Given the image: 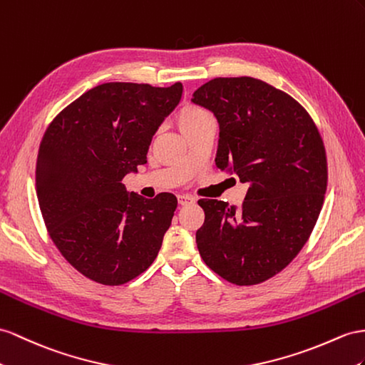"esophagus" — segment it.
<instances>
[{"label": "esophagus", "instance_id": "obj_1", "mask_svg": "<svg viewBox=\"0 0 365 365\" xmlns=\"http://www.w3.org/2000/svg\"><path fill=\"white\" fill-rule=\"evenodd\" d=\"M177 199H179L180 205H190V203L195 202L192 195H188V194H179V195H177Z\"/></svg>", "mask_w": 365, "mask_h": 365}]
</instances>
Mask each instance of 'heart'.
<instances>
[{
    "label": "heart",
    "instance_id": "obj_1",
    "mask_svg": "<svg viewBox=\"0 0 365 365\" xmlns=\"http://www.w3.org/2000/svg\"><path fill=\"white\" fill-rule=\"evenodd\" d=\"M175 120H177V125H179V128L182 129V133L190 137L194 130H197L202 125H205L207 121L212 118L203 108L192 105V103H188V105H185L179 109V112H177L175 115Z\"/></svg>",
    "mask_w": 365,
    "mask_h": 365
}]
</instances>
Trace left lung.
Masks as SVG:
<instances>
[{
    "label": "left lung",
    "instance_id": "obj_1",
    "mask_svg": "<svg viewBox=\"0 0 365 365\" xmlns=\"http://www.w3.org/2000/svg\"><path fill=\"white\" fill-rule=\"evenodd\" d=\"M219 121L216 165L248 183L240 207L200 199L199 253L214 273L248 287L272 279L307 244L327 190V154L307 109L251 77H219L194 92Z\"/></svg>",
    "mask_w": 365,
    "mask_h": 365
}]
</instances>
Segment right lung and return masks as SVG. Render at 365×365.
I'll use <instances>...</instances> for the list:
<instances>
[{
	"label": "right lung",
	"instance_id": "obj_1",
	"mask_svg": "<svg viewBox=\"0 0 365 365\" xmlns=\"http://www.w3.org/2000/svg\"><path fill=\"white\" fill-rule=\"evenodd\" d=\"M182 83H105L51 121L36 157V195L61 256L83 276L121 285L158 255L177 199L126 192L123 177L146 163L153 135L182 97Z\"/></svg>",
	"mask_w": 365,
	"mask_h": 365
}]
</instances>
